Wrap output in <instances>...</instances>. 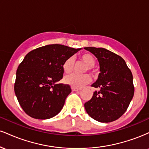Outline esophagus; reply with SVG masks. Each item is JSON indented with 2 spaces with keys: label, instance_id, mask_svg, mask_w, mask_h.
<instances>
[{
  "label": "esophagus",
  "instance_id": "obj_1",
  "mask_svg": "<svg viewBox=\"0 0 149 149\" xmlns=\"http://www.w3.org/2000/svg\"><path fill=\"white\" fill-rule=\"evenodd\" d=\"M71 90H72L73 92H76V91H79V90H80V88H73V87H72V88H71Z\"/></svg>",
  "mask_w": 149,
  "mask_h": 149
}]
</instances>
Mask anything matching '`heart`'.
<instances>
[{
	"instance_id": "heart-1",
	"label": "heart",
	"mask_w": 149,
	"mask_h": 149,
	"mask_svg": "<svg viewBox=\"0 0 149 149\" xmlns=\"http://www.w3.org/2000/svg\"><path fill=\"white\" fill-rule=\"evenodd\" d=\"M80 60L83 61L85 64L88 66L87 69L89 71H93V66L95 64V59L91 54L85 53L80 56ZM73 65H74V60L73 57H69L64 61L62 64V69L65 73H70L73 71ZM91 80L90 75H77V74H70L66 76L64 78V81L66 84L71 85V87L76 88H80L88 84Z\"/></svg>"
}]
</instances>
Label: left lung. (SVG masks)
I'll use <instances>...</instances> for the list:
<instances>
[{"instance_id": "obj_1", "label": "left lung", "mask_w": 149, "mask_h": 149, "mask_svg": "<svg viewBox=\"0 0 149 149\" xmlns=\"http://www.w3.org/2000/svg\"><path fill=\"white\" fill-rule=\"evenodd\" d=\"M100 63L98 79L92 85L98 89L85 103L88 115L101 123H110L124 114L134 96L133 77L122 57L102 47H84Z\"/></svg>"}]
</instances>
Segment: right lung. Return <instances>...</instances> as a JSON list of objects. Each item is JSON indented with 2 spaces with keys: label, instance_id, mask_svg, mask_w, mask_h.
I'll use <instances>...</instances> for the list:
<instances>
[{
  "label": "right lung",
  "instance_id": "1",
  "mask_svg": "<svg viewBox=\"0 0 149 149\" xmlns=\"http://www.w3.org/2000/svg\"><path fill=\"white\" fill-rule=\"evenodd\" d=\"M80 49L52 44L25 56L17 70L15 92L27 115L45 120L61 111L71 92L69 85L57 83L63 78L62 64Z\"/></svg>",
  "mask_w": 149,
  "mask_h": 149
}]
</instances>
